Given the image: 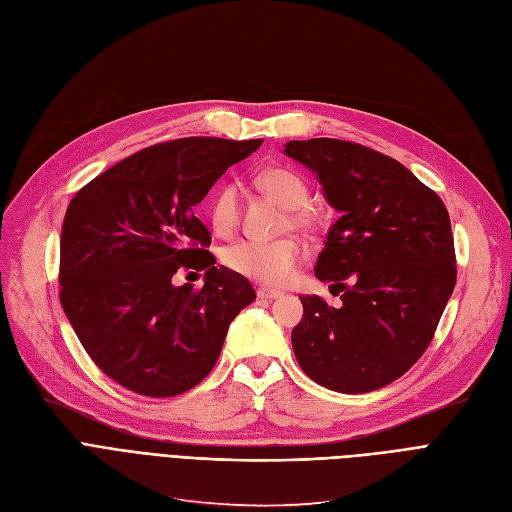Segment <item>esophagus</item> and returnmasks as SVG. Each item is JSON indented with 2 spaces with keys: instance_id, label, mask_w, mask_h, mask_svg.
Segmentation results:
<instances>
[{
  "instance_id": "1",
  "label": "esophagus",
  "mask_w": 512,
  "mask_h": 512,
  "mask_svg": "<svg viewBox=\"0 0 512 512\" xmlns=\"http://www.w3.org/2000/svg\"><path fill=\"white\" fill-rule=\"evenodd\" d=\"M257 297H259V299H278V297H282V293L276 291V289L261 287V289H257Z\"/></svg>"
}]
</instances>
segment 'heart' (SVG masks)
I'll use <instances>...</instances> for the list:
<instances>
[{
  "instance_id": "b5f03b06",
  "label": "heart",
  "mask_w": 512,
  "mask_h": 512,
  "mask_svg": "<svg viewBox=\"0 0 512 512\" xmlns=\"http://www.w3.org/2000/svg\"><path fill=\"white\" fill-rule=\"evenodd\" d=\"M259 187L289 208V219L299 230H314L318 213L308 206L310 189L306 179L287 166H270L261 170ZM240 215V189L234 181L221 183L208 200V221L219 236L230 234ZM223 263L236 274L261 285L278 287L293 276L299 261V246L293 240H238L223 249Z\"/></svg>"
}]
</instances>
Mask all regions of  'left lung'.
<instances>
[{"label": "left lung", "mask_w": 512, "mask_h": 512, "mask_svg": "<svg viewBox=\"0 0 512 512\" xmlns=\"http://www.w3.org/2000/svg\"><path fill=\"white\" fill-rule=\"evenodd\" d=\"M285 154L316 173L342 215L314 268L342 306L301 297L297 363L335 392L384 388L424 354L456 287L447 208L401 162L358 143L289 141Z\"/></svg>", "instance_id": "1"}]
</instances>
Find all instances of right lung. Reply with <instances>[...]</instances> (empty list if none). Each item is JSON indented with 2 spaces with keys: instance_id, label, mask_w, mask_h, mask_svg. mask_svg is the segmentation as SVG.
<instances>
[{
  "instance_id": "1",
  "label": "right lung",
  "mask_w": 512,
  "mask_h": 512,
  "mask_svg": "<svg viewBox=\"0 0 512 512\" xmlns=\"http://www.w3.org/2000/svg\"><path fill=\"white\" fill-rule=\"evenodd\" d=\"M261 139L187 137L147 147L84 185L61 234V304L84 350L120 386L154 399L192 390L255 291L202 246L194 206ZM205 270V287L174 285Z\"/></svg>"
}]
</instances>
